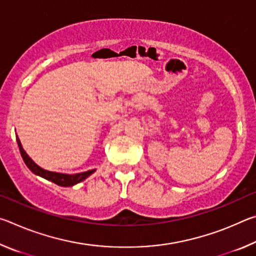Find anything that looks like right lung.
Listing matches in <instances>:
<instances>
[{
    "mask_svg": "<svg viewBox=\"0 0 256 256\" xmlns=\"http://www.w3.org/2000/svg\"><path fill=\"white\" fill-rule=\"evenodd\" d=\"M16 142H18V146L21 154V157H22L24 164H27V167L32 170L34 174H36L38 176L42 177L47 180L53 182V183L58 184L60 186H73L80 182L84 180L86 177H89L90 175L94 172L96 170H92L88 172H78V174H62V172H50L46 170H42V167L38 166L37 164L34 162V160L29 157V156L26 154V151L24 150L22 146H21V142L19 140L18 136H16Z\"/></svg>",
    "mask_w": 256,
    "mask_h": 256,
    "instance_id": "right-lung-1",
    "label": "right lung"
}]
</instances>
